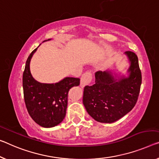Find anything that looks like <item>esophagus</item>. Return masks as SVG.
<instances>
[{
    "label": "esophagus",
    "mask_w": 159,
    "mask_h": 159,
    "mask_svg": "<svg viewBox=\"0 0 159 159\" xmlns=\"http://www.w3.org/2000/svg\"><path fill=\"white\" fill-rule=\"evenodd\" d=\"M92 74L91 72H86L82 75L80 80V86L84 87L86 85L89 84L92 82Z\"/></svg>",
    "instance_id": "esophagus-1"
}]
</instances>
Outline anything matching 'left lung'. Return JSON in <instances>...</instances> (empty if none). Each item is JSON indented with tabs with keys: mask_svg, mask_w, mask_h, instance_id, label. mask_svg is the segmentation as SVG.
<instances>
[{
	"mask_svg": "<svg viewBox=\"0 0 159 159\" xmlns=\"http://www.w3.org/2000/svg\"><path fill=\"white\" fill-rule=\"evenodd\" d=\"M131 65L129 76L114 79L111 71L95 73V82L85 86L83 104L88 114L102 123H112L129 113L136 104L141 84L138 57L126 51Z\"/></svg>",
	"mask_w": 159,
	"mask_h": 159,
	"instance_id": "8db88e82",
	"label": "left lung"
}]
</instances>
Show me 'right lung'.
Returning <instances> with one entry per match:
<instances>
[{
  "instance_id": "add662e5",
  "label": "right lung",
  "mask_w": 159,
  "mask_h": 159,
  "mask_svg": "<svg viewBox=\"0 0 159 159\" xmlns=\"http://www.w3.org/2000/svg\"><path fill=\"white\" fill-rule=\"evenodd\" d=\"M37 49L30 53L25 63L23 75L24 99L27 110L36 123L43 127H52L64 119L68 92L72 87L80 84V79L66 77L55 84L36 81L30 71V62Z\"/></svg>"
}]
</instances>
